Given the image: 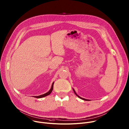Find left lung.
<instances>
[{
  "label": "left lung",
  "mask_w": 129,
  "mask_h": 129,
  "mask_svg": "<svg viewBox=\"0 0 129 129\" xmlns=\"http://www.w3.org/2000/svg\"><path fill=\"white\" fill-rule=\"evenodd\" d=\"M73 91H74V92H75V93L76 94V95L78 97V98H79L80 99H82V100H84V101H90V100H87V99H84V98H81V97H80V96H79L77 93H76V91H75V90L73 89Z\"/></svg>",
  "instance_id": "obj_1"
}]
</instances>
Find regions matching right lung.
<instances>
[{
    "instance_id": "add662e5",
    "label": "right lung",
    "mask_w": 129,
    "mask_h": 129,
    "mask_svg": "<svg viewBox=\"0 0 129 129\" xmlns=\"http://www.w3.org/2000/svg\"><path fill=\"white\" fill-rule=\"evenodd\" d=\"M53 84H54V82H53L52 83V85H51V88H50V89L49 90V91H48L47 93H45V94H42V95H39V96H34V97H35V98H44V97H45V96H47V95H49L50 93H51V92H52V90H53Z\"/></svg>"
}]
</instances>
